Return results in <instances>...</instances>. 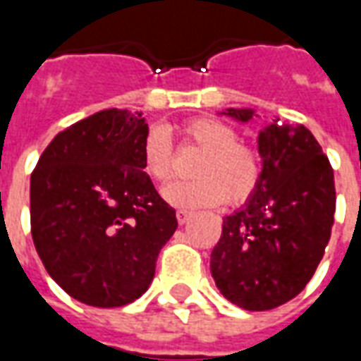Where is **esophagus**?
Segmentation results:
<instances>
[{"label":"esophagus","instance_id":"esophagus-1","mask_svg":"<svg viewBox=\"0 0 361 361\" xmlns=\"http://www.w3.org/2000/svg\"><path fill=\"white\" fill-rule=\"evenodd\" d=\"M176 216H178V222H180V224H188L189 219L193 216V212H189V211H178V212H176Z\"/></svg>","mask_w":361,"mask_h":361}]
</instances>
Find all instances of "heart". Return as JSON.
<instances>
[{"label":"heart","instance_id":"heart-1","mask_svg":"<svg viewBox=\"0 0 361 361\" xmlns=\"http://www.w3.org/2000/svg\"><path fill=\"white\" fill-rule=\"evenodd\" d=\"M181 135L203 154L193 166L195 180L176 181L162 191L168 203L180 209H203L224 201L242 204L253 197L263 164L257 150L238 141L234 127L219 119L195 118L181 127ZM142 168L160 183L173 176L172 141L162 127H152L145 137Z\"/></svg>","mask_w":361,"mask_h":361}]
</instances>
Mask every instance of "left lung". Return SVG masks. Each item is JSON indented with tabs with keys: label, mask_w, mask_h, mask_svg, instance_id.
Here are the masks:
<instances>
[{
	"label": "left lung",
	"mask_w": 361,
	"mask_h": 361,
	"mask_svg": "<svg viewBox=\"0 0 361 361\" xmlns=\"http://www.w3.org/2000/svg\"><path fill=\"white\" fill-rule=\"evenodd\" d=\"M222 114L243 123L253 118L250 108ZM257 141L261 183L224 219L211 253L222 295L247 311L274 310L302 292L323 259L336 209L333 168L307 127L272 119Z\"/></svg>",
	"instance_id": "left-lung-1"
}]
</instances>
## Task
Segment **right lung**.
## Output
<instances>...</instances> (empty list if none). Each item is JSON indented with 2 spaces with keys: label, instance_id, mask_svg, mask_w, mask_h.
<instances>
[{
  "label": "right lung",
  "instance_id": "1",
  "mask_svg": "<svg viewBox=\"0 0 361 361\" xmlns=\"http://www.w3.org/2000/svg\"><path fill=\"white\" fill-rule=\"evenodd\" d=\"M139 111L102 110L54 137L30 176V232L46 271L94 307H121L154 279L176 211L142 172Z\"/></svg>",
  "mask_w": 361,
  "mask_h": 361
}]
</instances>
